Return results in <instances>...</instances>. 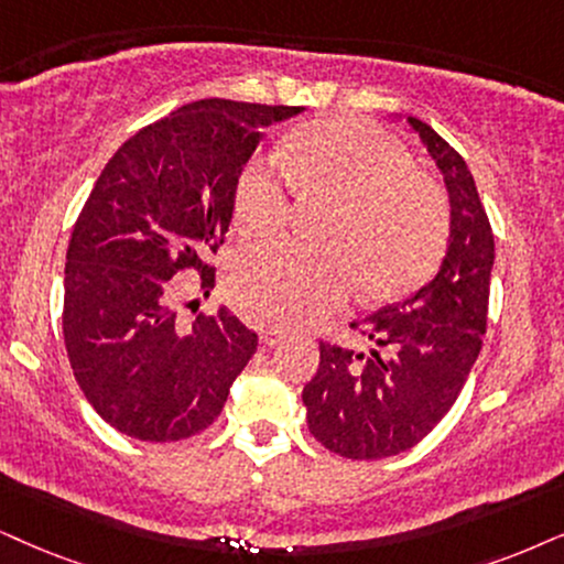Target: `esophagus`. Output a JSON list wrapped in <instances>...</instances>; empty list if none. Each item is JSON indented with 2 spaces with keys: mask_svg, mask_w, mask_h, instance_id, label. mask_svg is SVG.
<instances>
[{
  "mask_svg": "<svg viewBox=\"0 0 564 564\" xmlns=\"http://www.w3.org/2000/svg\"><path fill=\"white\" fill-rule=\"evenodd\" d=\"M260 338L265 346H278L286 340V333L278 330V327H265V330H260Z\"/></svg>",
  "mask_w": 564,
  "mask_h": 564,
  "instance_id": "esophagus-1",
  "label": "esophagus"
}]
</instances>
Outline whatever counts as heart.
Wrapping results in <instances>:
<instances>
[{
    "instance_id": "heart-1",
    "label": "heart",
    "mask_w": 564,
    "mask_h": 564,
    "mask_svg": "<svg viewBox=\"0 0 564 564\" xmlns=\"http://www.w3.org/2000/svg\"><path fill=\"white\" fill-rule=\"evenodd\" d=\"M275 161H252L234 189V216L247 237L289 224V184L333 203L317 229L323 247L262 241L229 262V291L260 323L296 327L351 296H401L437 265L447 237L445 199L413 169L393 138L356 119L310 122L291 132Z\"/></svg>"
}]
</instances>
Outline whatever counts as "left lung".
<instances>
[{
	"label": "left lung",
	"mask_w": 564,
	"mask_h": 564,
	"mask_svg": "<svg viewBox=\"0 0 564 564\" xmlns=\"http://www.w3.org/2000/svg\"><path fill=\"white\" fill-rule=\"evenodd\" d=\"M405 122L424 142L451 199V237L437 275L403 302L351 323L367 351L319 344L304 384L306 424L330 453L390 458L422 442L451 411L487 333L495 234L474 176L430 124Z\"/></svg>",
	"instance_id": "left-lung-1"
}]
</instances>
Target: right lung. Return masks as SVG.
Masks as SVG:
<instances>
[{
	"mask_svg": "<svg viewBox=\"0 0 564 564\" xmlns=\"http://www.w3.org/2000/svg\"><path fill=\"white\" fill-rule=\"evenodd\" d=\"M302 106L203 98L148 124L111 155L83 205L64 265V346L75 380L104 422L142 442L208 430L258 333L229 310L180 323L171 278L216 270L234 189L270 124Z\"/></svg>",
	"mask_w": 564,
	"mask_h": 564,
	"instance_id": "right-lung-1",
	"label": "right lung"
}]
</instances>
